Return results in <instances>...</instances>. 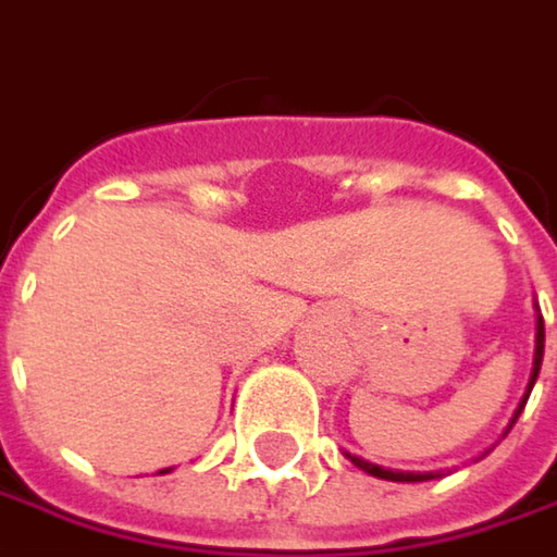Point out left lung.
I'll use <instances>...</instances> for the list:
<instances>
[{"label": "left lung", "mask_w": 557, "mask_h": 557, "mask_svg": "<svg viewBox=\"0 0 557 557\" xmlns=\"http://www.w3.org/2000/svg\"><path fill=\"white\" fill-rule=\"evenodd\" d=\"M535 312H539V306H535ZM542 350H545V325H542V315H535V354H532V373H530V385H527V392H523V398H520V405H517V411H513V418H510V424L507 430L517 424V418H520V411H523V405H527V398H530L532 385L539 380V370H542ZM504 430V433H507ZM357 469H363L367 475H373V479L382 481H430V479H440V472H398V469H382L376 462H367V459H360V456H350V453H344Z\"/></svg>", "instance_id": "left-lung-1"}]
</instances>
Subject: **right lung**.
<instances>
[{
  "label": "right lung",
  "mask_w": 557,
  "mask_h": 557,
  "mask_svg": "<svg viewBox=\"0 0 557 557\" xmlns=\"http://www.w3.org/2000/svg\"><path fill=\"white\" fill-rule=\"evenodd\" d=\"M165 472H172V469H162V472H159V475H165Z\"/></svg>",
  "instance_id": "right-lung-1"
}]
</instances>
